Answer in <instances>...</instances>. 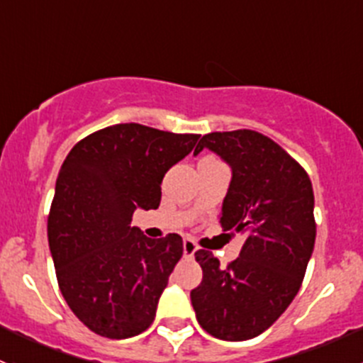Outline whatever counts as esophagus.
I'll list each match as a JSON object with an SVG mask.
<instances>
[{
  "label": "esophagus",
  "instance_id": "obj_1",
  "mask_svg": "<svg viewBox=\"0 0 363 363\" xmlns=\"http://www.w3.org/2000/svg\"><path fill=\"white\" fill-rule=\"evenodd\" d=\"M182 250H184V256L191 258V256L195 255V251L199 250V247H196L195 240H193V239H184V242H182Z\"/></svg>",
  "mask_w": 363,
  "mask_h": 363
}]
</instances>
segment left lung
I'll return each mask as SVG.
<instances>
[{
    "label": "left lung",
    "instance_id": "obj_1",
    "mask_svg": "<svg viewBox=\"0 0 363 363\" xmlns=\"http://www.w3.org/2000/svg\"><path fill=\"white\" fill-rule=\"evenodd\" d=\"M218 152L232 167L219 221L246 240L226 267L207 250L195 252L202 283L191 290L196 320L223 340L265 332L298 294L316 239L313 184L302 164L255 130L214 131L195 149Z\"/></svg>",
    "mask_w": 363,
    "mask_h": 363
}]
</instances>
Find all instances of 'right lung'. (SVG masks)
Instances as JSON below:
<instances>
[{"label":"right lung","mask_w":363,"mask_h":363,"mask_svg":"<svg viewBox=\"0 0 363 363\" xmlns=\"http://www.w3.org/2000/svg\"><path fill=\"white\" fill-rule=\"evenodd\" d=\"M199 137L113 124L77 142L63 161L47 219L49 246L61 294L94 334L128 339L155 321L182 239H149L131 218L138 207H160L164 174Z\"/></svg>","instance_id":"1"}]
</instances>
